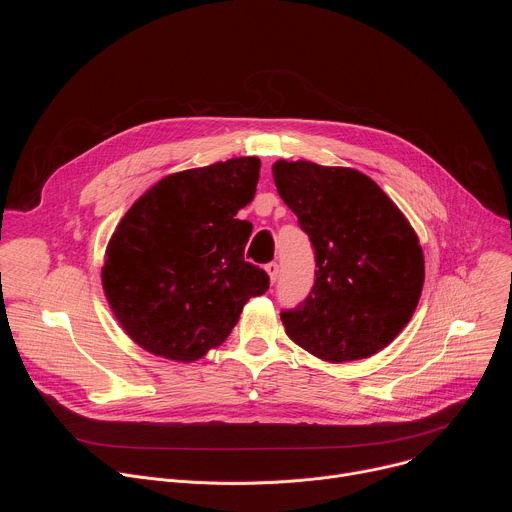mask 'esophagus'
Masks as SVG:
<instances>
[{
  "mask_svg": "<svg viewBox=\"0 0 512 512\" xmlns=\"http://www.w3.org/2000/svg\"><path fill=\"white\" fill-rule=\"evenodd\" d=\"M265 271H267L269 279L275 283V279H277V275H279V265H277L275 261H271V263H267V265H265Z\"/></svg>",
  "mask_w": 512,
  "mask_h": 512,
  "instance_id": "1",
  "label": "esophagus"
}]
</instances>
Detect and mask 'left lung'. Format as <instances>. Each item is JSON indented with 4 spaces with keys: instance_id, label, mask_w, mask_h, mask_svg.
Returning <instances> with one entry per match:
<instances>
[{
    "instance_id": "obj_1",
    "label": "left lung",
    "mask_w": 512,
    "mask_h": 512,
    "mask_svg": "<svg viewBox=\"0 0 512 512\" xmlns=\"http://www.w3.org/2000/svg\"><path fill=\"white\" fill-rule=\"evenodd\" d=\"M273 180L316 257L308 298L281 310L287 336L328 362L369 358L417 308L425 269L415 231L356 170L277 162Z\"/></svg>"
}]
</instances>
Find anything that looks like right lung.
Segmentation results:
<instances>
[{"label":"right lung","instance_id":"right-lung-1","mask_svg":"<svg viewBox=\"0 0 512 512\" xmlns=\"http://www.w3.org/2000/svg\"><path fill=\"white\" fill-rule=\"evenodd\" d=\"M261 162L235 158L160 180L121 218L103 267L109 306L148 352L192 362L225 342L269 275L245 261L253 231L235 218Z\"/></svg>","mask_w":512,"mask_h":512}]
</instances>
